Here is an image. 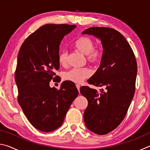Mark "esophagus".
Wrapping results in <instances>:
<instances>
[{
	"mask_svg": "<svg viewBox=\"0 0 150 150\" xmlns=\"http://www.w3.org/2000/svg\"><path fill=\"white\" fill-rule=\"evenodd\" d=\"M76 87H77V89H78V91H79V90H80V87H81V86L79 85V84H77L76 85Z\"/></svg>",
	"mask_w": 150,
	"mask_h": 150,
	"instance_id": "esophagus-1",
	"label": "esophagus"
}]
</instances>
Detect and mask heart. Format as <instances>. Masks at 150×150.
<instances>
[{"label": "heart", "mask_w": 150, "mask_h": 150, "mask_svg": "<svg viewBox=\"0 0 150 150\" xmlns=\"http://www.w3.org/2000/svg\"><path fill=\"white\" fill-rule=\"evenodd\" d=\"M93 40L88 37L81 36L74 43V47L83 54L86 55L88 62L92 64H96L102 59L103 50L101 47H94ZM68 52L67 50H62L58 55V60L62 65H65L67 63ZM91 71L87 67L73 68L63 75V79L68 81L75 83H80L85 79L89 77Z\"/></svg>", "instance_id": "1"}]
</instances>
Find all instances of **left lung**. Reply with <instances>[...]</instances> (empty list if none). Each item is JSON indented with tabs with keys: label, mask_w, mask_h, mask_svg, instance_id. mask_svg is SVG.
<instances>
[{
	"label": "left lung",
	"mask_w": 150,
	"mask_h": 150,
	"mask_svg": "<svg viewBox=\"0 0 150 150\" xmlns=\"http://www.w3.org/2000/svg\"><path fill=\"white\" fill-rule=\"evenodd\" d=\"M82 34L99 38L103 47L100 65L88 83L105 88L98 93L85 86L80 92L88 100L84 112L86 126L104 135L117 128L128 112L135 93L137 63L130 45L117 30L92 27Z\"/></svg>",
	"instance_id": "1"
}]
</instances>
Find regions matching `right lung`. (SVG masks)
Listing matches in <instances>:
<instances>
[{
	"mask_svg": "<svg viewBox=\"0 0 150 150\" xmlns=\"http://www.w3.org/2000/svg\"><path fill=\"white\" fill-rule=\"evenodd\" d=\"M75 25L46 24L25 40L20 47L16 71L18 101L32 125L44 132L54 131L63 122L79 93L75 85L63 81L59 89L50 87L57 77L59 45Z\"/></svg>",
	"mask_w": 150,
	"mask_h": 150,
	"instance_id": "add662e5",
	"label": "right lung"
}]
</instances>
